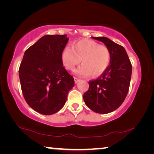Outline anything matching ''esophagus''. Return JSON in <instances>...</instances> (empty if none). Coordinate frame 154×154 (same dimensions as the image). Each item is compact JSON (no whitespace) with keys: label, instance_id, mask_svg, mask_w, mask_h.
I'll return each instance as SVG.
<instances>
[{"label":"esophagus","instance_id":"esophagus-1","mask_svg":"<svg viewBox=\"0 0 154 154\" xmlns=\"http://www.w3.org/2000/svg\"><path fill=\"white\" fill-rule=\"evenodd\" d=\"M74 80H75V83H77L78 82H79V81L80 80V79L79 78H78V77H74Z\"/></svg>","mask_w":154,"mask_h":154}]
</instances>
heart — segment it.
Listing matches in <instances>:
<instances>
[{"mask_svg":"<svg viewBox=\"0 0 154 154\" xmlns=\"http://www.w3.org/2000/svg\"><path fill=\"white\" fill-rule=\"evenodd\" d=\"M82 64L75 73L83 76H100L107 69L111 61V51L108 48L92 40H80L72 47H66L62 51L61 60L63 66L72 71L79 64Z\"/></svg>","mask_w":154,"mask_h":154,"instance_id":"b5f03b06","label":"heart"}]
</instances>
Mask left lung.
<instances>
[{"mask_svg":"<svg viewBox=\"0 0 154 154\" xmlns=\"http://www.w3.org/2000/svg\"><path fill=\"white\" fill-rule=\"evenodd\" d=\"M103 42L111 51V61L106 71L89 82L83 94L85 105L98 113H108L120 106L128 92L132 64L124 47L106 37H92Z\"/></svg>","mask_w":154,"mask_h":154,"instance_id":"obj_1","label":"left lung"}]
</instances>
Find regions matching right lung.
<instances>
[{
    "label": "right lung",
    "mask_w": 154,
    "mask_h": 154,
    "mask_svg": "<svg viewBox=\"0 0 154 154\" xmlns=\"http://www.w3.org/2000/svg\"><path fill=\"white\" fill-rule=\"evenodd\" d=\"M68 41L66 35H45L25 51L19 69L21 88L28 105L38 113H57L74 86L61 60Z\"/></svg>",
    "instance_id": "1"
}]
</instances>
